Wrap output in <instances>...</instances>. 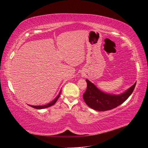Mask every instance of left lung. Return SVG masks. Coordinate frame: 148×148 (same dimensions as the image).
Wrapping results in <instances>:
<instances>
[{
	"instance_id": "8db88e82",
	"label": "left lung",
	"mask_w": 148,
	"mask_h": 148,
	"mask_svg": "<svg viewBox=\"0 0 148 148\" xmlns=\"http://www.w3.org/2000/svg\"><path fill=\"white\" fill-rule=\"evenodd\" d=\"M87 89L83 94V99L87 106L99 111L110 110L125 102L133 93L136 82L129 89L120 95H111L100 90L93 83L87 79Z\"/></svg>"
}]
</instances>
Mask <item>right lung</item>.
Instances as JSON below:
<instances>
[{"instance_id": "1", "label": "right lung", "mask_w": 148, "mask_h": 148, "mask_svg": "<svg viewBox=\"0 0 148 148\" xmlns=\"http://www.w3.org/2000/svg\"><path fill=\"white\" fill-rule=\"evenodd\" d=\"M61 91H60V93H59V95L56 97V98H55L54 100H53L52 102H51L50 103H47L46 105H40V106H34V105H29V106H32V107H33L34 108H36V109H43V108H48L49 106H51L53 105L56 102L57 100L58 99L59 97H60V96L61 95Z\"/></svg>"}]
</instances>
